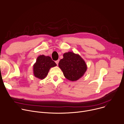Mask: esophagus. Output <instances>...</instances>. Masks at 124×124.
I'll use <instances>...</instances> for the list:
<instances>
[{
    "label": "esophagus",
    "mask_w": 124,
    "mask_h": 124,
    "mask_svg": "<svg viewBox=\"0 0 124 124\" xmlns=\"http://www.w3.org/2000/svg\"><path fill=\"white\" fill-rule=\"evenodd\" d=\"M59 62V60H57V61H55V62H56V63L57 64V65H58Z\"/></svg>",
    "instance_id": "esophagus-1"
}]
</instances>
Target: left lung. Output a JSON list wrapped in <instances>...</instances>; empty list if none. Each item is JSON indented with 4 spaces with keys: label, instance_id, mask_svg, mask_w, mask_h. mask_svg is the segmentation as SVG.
<instances>
[{
    "label": "left lung",
    "instance_id": "left-lung-1",
    "mask_svg": "<svg viewBox=\"0 0 124 124\" xmlns=\"http://www.w3.org/2000/svg\"><path fill=\"white\" fill-rule=\"evenodd\" d=\"M58 66L63 74L69 80L77 81L82 77L87 70V65L79 55L72 52L63 54V58L60 60Z\"/></svg>",
    "mask_w": 124,
    "mask_h": 124
}]
</instances>
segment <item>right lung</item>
<instances>
[{"label": "right lung", "mask_w": 124, "mask_h": 124, "mask_svg": "<svg viewBox=\"0 0 124 124\" xmlns=\"http://www.w3.org/2000/svg\"><path fill=\"white\" fill-rule=\"evenodd\" d=\"M56 65L57 64L50 56L40 55L33 65L34 75L39 79H44L48 75L50 68Z\"/></svg>", "instance_id": "obj_1"}]
</instances>
